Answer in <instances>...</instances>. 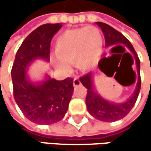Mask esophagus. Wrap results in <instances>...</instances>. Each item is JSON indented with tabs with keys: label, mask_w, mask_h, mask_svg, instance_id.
I'll return each instance as SVG.
<instances>
[{
	"label": "esophagus",
	"mask_w": 151,
	"mask_h": 151,
	"mask_svg": "<svg viewBox=\"0 0 151 151\" xmlns=\"http://www.w3.org/2000/svg\"><path fill=\"white\" fill-rule=\"evenodd\" d=\"M80 85H81V82L79 77H75L74 80H73V86L77 87V86H80Z\"/></svg>",
	"instance_id": "1"
}]
</instances>
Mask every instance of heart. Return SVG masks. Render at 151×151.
<instances>
[{"label": "heart", "instance_id": "heart-1", "mask_svg": "<svg viewBox=\"0 0 151 151\" xmlns=\"http://www.w3.org/2000/svg\"><path fill=\"white\" fill-rule=\"evenodd\" d=\"M102 46L101 32L94 26L66 31L56 40V66L65 70L68 63H75L81 70H90L100 59Z\"/></svg>", "mask_w": 151, "mask_h": 151}]
</instances>
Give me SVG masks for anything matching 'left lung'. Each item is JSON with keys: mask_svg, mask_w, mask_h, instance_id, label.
Instances as JSON below:
<instances>
[{"mask_svg": "<svg viewBox=\"0 0 151 151\" xmlns=\"http://www.w3.org/2000/svg\"><path fill=\"white\" fill-rule=\"evenodd\" d=\"M96 24L101 29V31L104 34L105 44L107 47H111L113 45H117L116 47H119L120 45H118V44H124L130 50V52L134 56V61H135L138 74H139L135 91L133 92L132 96H130L129 100L121 103H114L111 101H108L107 100L103 99L100 94H98L95 91L91 72L80 78L81 82L87 89L86 105H87V109H88L90 114L99 120L105 121V122H112V121H116V120H119L120 119L124 118L131 111V109L136 103V101L140 91V85H141V81H140V76H139L140 61L132 44L129 42V40L125 36H123L119 32H118L114 28H112L111 26H109L106 23L98 22H96ZM120 47H122V46H120ZM105 59L106 58H103L100 61V63H99L101 70H102L101 62ZM132 63H133V60H132Z\"/></svg>", "mask_w": 151, "mask_h": 151, "instance_id": "8db88e82", "label": "left lung"}]
</instances>
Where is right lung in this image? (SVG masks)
<instances>
[{
  "label": "right lung",
  "instance_id": "add662e5",
  "mask_svg": "<svg viewBox=\"0 0 151 151\" xmlns=\"http://www.w3.org/2000/svg\"><path fill=\"white\" fill-rule=\"evenodd\" d=\"M62 27L61 23L43 24L23 40L17 51L12 69L14 100L24 116L40 125H50L65 116L73 93V79L57 81L47 76L33 83L27 76V68L36 59L50 60V42Z\"/></svg>",
  "mask_w": 151,
  "mask_h": 151
}]
</instances>
